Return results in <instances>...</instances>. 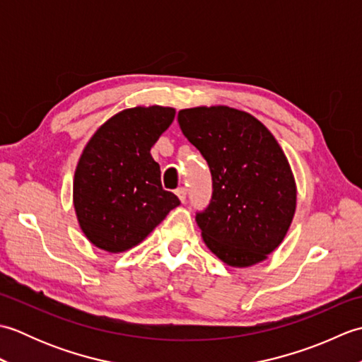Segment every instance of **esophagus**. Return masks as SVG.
Returning <instances> with one entry per match:
<instances>
[{
    "mask_svg": "<svg viewBox=\"0 0 362 362\" xmlns=\"http://www.w3.org/2000/svg\"><path fill=\"white\" fill-rule=\"evenodd\" d=\"M175 194H177V197H179V201L183 204L187 201V189L185 188H179L175 191Z\"/></svg>",
    "mask_w": 362,
    "mask_h": 362,
    "instance_id": "esophagus-1",
    "label": "esophagus"
}]
</instances>
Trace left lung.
Masks as SVG:
<instances>
[{
	"label": "left lung",
	"instance_id": "8db88e82",
	"mask_svg": "<svg viewBox=\"0 0 362 362\" xmlns=\"http://www.w3.org/2000/svg\"><path fill=\"white\" fill-rule=\"evenodd\" d=\"M177 121L213 177L211 202L196 216L205 245L232 267L264 261L283 243L297 206L279 141L250 113L227 105L183 109Z\"/></svg>",
	"mask_w": 362,
	"mask_h": 362
}]
</instances>
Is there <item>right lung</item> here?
Masks as SVG:
<instances>
[{"mask_svg": "<svg viewBox=\"0 0 362 362\" xmlns=\"http://www.w3.org/2000/svg\"><path fill=\"white\" fill-rule=\"evenodd\" d=\"M175 109L136 105L113 115L83 148L73 179L79 227L95 247H135L180 205L160 180L151 148L171 126Z\"/></svg>", "mask_w": 362, "mask_h": 362, "instance_id": "add662e5", "label": "right lung"}]
</instances>
